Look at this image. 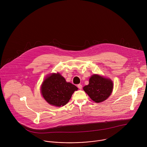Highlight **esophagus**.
I'll use <instances>...</instances> for the list:
<instances>
[{
  "mask_svg": "<svg viewBox=\"0 0 147 147\" xmlns=\"http://www.w3.org/2000/svg\"><path fill=\"white\" fill-rule=\"evenodd\" d=\"M77 87H78V88L79 89H81V88H82V85L80 84H78V85H77Z\"/></svg>",
  "mask_w": 147,
  "mask_h": 147,
  "instance_id": "esophagus-1",
  "label": "esophagus"
}]
</instances>
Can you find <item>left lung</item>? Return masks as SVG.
I'll list each match as a JSON object with an SVG mask.
<instances>
[{"mask_svg":"<svg viewBox=\"0 0 147 147\" xmlns=\"http://www.w3.org/2000/svg\"><path fill=\"white\" fill-rule=\"evenodd\" d=\"M113 86L110 79L94 74L90 78L89 84L84 87L83 89L92 100L99 103L111 95Z\"/></svg>","mask_w":147,"mask_h":147,"instance_id":"obj_1","label":"left lung"}]
</instances>
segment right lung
<instances>
[{
  "label": "right lung",
  "instance_id": "right-lung-1",
  "mask_svg": "<svg viewBox=\"0 0 147 147\" xmlns=\"http://www.w3.org/2000/svg\"><path fill=\"white\" fill-rule=\"evenodd\" d=\"M78 88L67 82L60 74H52L43 82L41 93L44 99L56 107L64 106L69 101L72 94Z\"/></svg>",
  "mask_w": 147,
  "mask_h": 147
}]
</instances>
